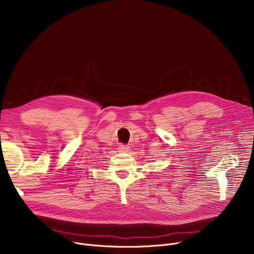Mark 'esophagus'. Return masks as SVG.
Wrapping results in <instances>:
<instances>
[{"mask_svg": "<svg viewBox=\"0 0 254 254\" xmlns=\"http://www.w3.org/2000/svg\"><path fill=\"white\" fill-rule=\"evenodd\" d=\"M117 149L119 152H127L129 150V146L125 145V144H119Z\"/></svg>", "mask_w": 254, "mask_h": 254, "instance_id": "1", "label": "esophagus"}]
</instances>
